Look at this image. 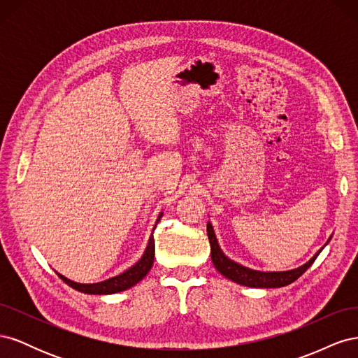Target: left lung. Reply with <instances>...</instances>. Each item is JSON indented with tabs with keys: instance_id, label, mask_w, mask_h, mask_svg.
Masks as SVG:
<instances>
[{
	"instance_id": "left-lung-1",
	"label": "left lung",
	"mask_w": 358,
	"mask_h": 358,
	"mask_svg": "<svg viewBox=\"0 0 358 358\" xmlns=\"http://www.w3.org/2000/svg\"><path fill=\"white\" fill-rule=\"evenodd\" d=\"M208 237L210 242V257H212V263L215 268L227 279L233 280V282L241 284L243 287H251V288H280L294 282L296 279H299L313 264V262H315L317 257L324 249V246H327V243L331 239L330 236L327 243L324 245L320 251H317L315 255H313L309 262H306L305 264L297 268L284 270V272H262V270H254L246 266H242L239 263H236L234 259L227 257L222 252L218 239H216L210 221L208 222Z\"/></svg>"
}]
</instances>
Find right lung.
I'll return each mask as SVG.
<instances>
[{"label":"right lung","instance_id":"add662e5","mask_svg":"<svg viewBox=\"0 0 358 358\" xmlns=\"http://www.w3.org/2000/svg\"><path fill=\"white\" fill-rule=\"evenodd\" d=\"M162 218V212H159L158 218L155 221V225L152 229V234L149 237V242L146 245V249L143 255L140 257L138 262L136 264H133L129 268H127L125 272L119 273L117 276L109 278L106 280H101V282H95V284H80V282H74V280L62 276L61 273H58V276L66 282L67 285H70L71 288L78 289L80 292H85V294H99V296H104V294H115V292H121L125 291L128 288L134 287L137 282H140L148 273L150 267L154 264V257H155V241H154V230L157 229V224L159 222V220Z\"/></svg>","mask_w":358,"mask_h":358}]
</instances>
